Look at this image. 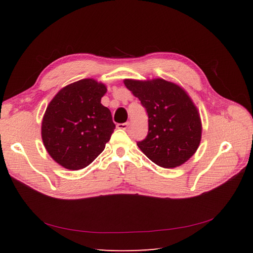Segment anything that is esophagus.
<instances>
[{"label":"esophagus","instance_id":"obj_1","mask_svg":"<svg viewBox=\"0 0 253 253\" xmlns=\"http://www.w3.org/2000/svg\"><path fill=\"white\" fill-rule=\"evenodd\" d=\"M128 126H129V123L126 122V123H122V124H117V128H120V129H127Z\"/></svg>","mask_w":253,"mask_h":253}]
</instances>
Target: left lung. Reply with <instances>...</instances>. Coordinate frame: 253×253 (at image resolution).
Returning <instances> with one entry per match:
<instances>
[{"label":"left lung","instance_id":"obj_1","mask_svg":"<svg viewBox=\"0 0 253 253\" xmlns=\"http://www.w3.org/2000/svg\"><path fill=\"white\" fill-rule=\"evenodd\" d=\"M124 84L148 114V135L137 142L138 147L161 168L184 164L201 140V120L191 99L179 85L164 79H125Z\"/></svg>","mask_w":253,"mask_h":253}]
</instances>
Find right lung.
Segmentation results:
<instances>
[{
  "mask_svg": "<svg viewBox=\"0 0 253 253\" xmlns=\"http://www.w3.org/2000/svg\"><path fill=\"white\" fill-rule=\"evenodd\" d=\"M103 84L82 79L58 91L47 105L41 135L47 153L67 169L92 163L110 140L115 124L111 111L101 104Z\"/></svg>",
  "mask_w": 253,
  "mask_h": 253,
  "instance_id": "add662e5",
  "label": "right lung"
}]
</instances>
